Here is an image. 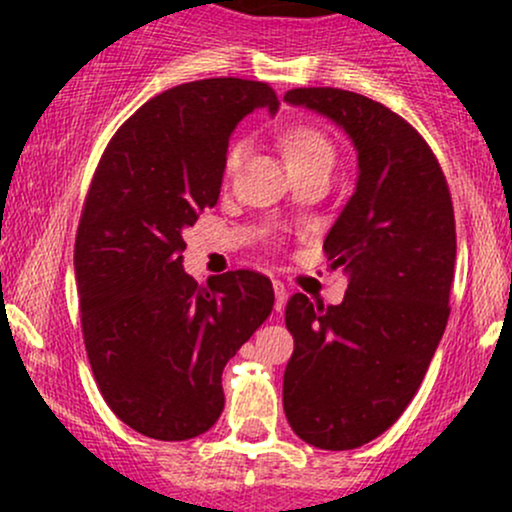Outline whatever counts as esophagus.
Wrapping results in <instances>:
<instances>
[{"label":"esophagus","instance_id":"1","mask_svg":"<svg viewBox=\"0 0 512 512\" xmlns=\"http://www.w3.org/2000/svg\"><path fill=\"white\" fill-rule=\"evenodd\" d=\"M274 308L276 310H284L286 301H289V291H286V286L281 284V281H274Z\"/></svg>","mask_w":512,"mask_h":512}]
</instances>
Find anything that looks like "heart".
I'll return each instance as SVG.
<instances>
[{"label": "heart", "mask_w": 512, "mask_h": 512, "mask_svg": "<svg viewBox=\"0 0 512 512\" xmlns=\"http://www.w3.org/2000/svg\"><path fill=\"white\" fill-rule=\"evenodd\" d=\"M279 149L284 156L286 166L293 175L301 173L305 168H313L317 163H332L334 151L330 139L320 132V129L310 125H293L286 127L279 137ZM245 156V142H236L231 146L226 156V170L233 173L238 163Z\"/></svg>", "instance_id": "obj_1"}]
</instances>
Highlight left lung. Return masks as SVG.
I'll return each instance as SVG.
<instances>
[{
  "label": "left lung",
  "instance_id": "left-lung-1",
  "mask_svg": "<svg viewBox=\"0 0 512 512\" xmlns=\"http://www.w3.org/2000/svg\"><path fill=\"white\" fill-rule=\"evenodd\" d=\"M284 101L337 125L356 149V187L325 238L349 286L339 305L296 293L284 411L298 438L354 450L385 433L424 380L448 325L455 216L443 170L409 122L339 88H293Z\"/></svg>",
  "mask_w": 512,
  "mask_h": 512
}]
</instances>
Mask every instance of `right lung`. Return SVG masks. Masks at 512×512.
<instances>
[{"instance_id":"add662e5","label":"right lung","mask_w":512,"mask_h":512,"mask_svg":"<svg viewBox=\"0 0 512 512\" xmlns=\"http://www.w3.org/2000/svg\"><path fill=\"white\" fill-rule=\"evenodd\" d=\"M257 108L279 110L262 81L168 88L117 129L93 175L74 248L84 344L108 407L142 436L209 431L228 358L272 313L267 276L197 286L182 269V233L219 202L228 139Z\"/></svg>"}]
</instances>
